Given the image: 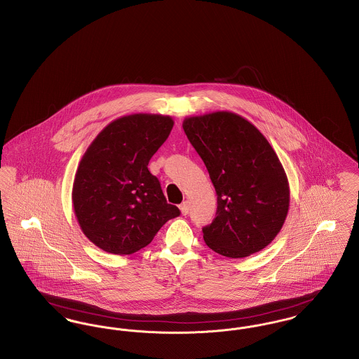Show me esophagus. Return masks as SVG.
<instances>
[{
	"mask_svg": "<svg viewBox=\"0 0 359 359\" xmlns=\"http://www.w3.org/2000/svg\"><path fill=\"white\" fill-rule=\"evenodd\" d=\"M179 209L182 211V214L183 215H187L189 214V211H190V206H189V202L186 201V202H183L180 206H179Z\"/></svg>",
	"mask_w": 359,
	"mask_h": 359,
	"instance_id": "1",
	"label": "esophagus"
}]
</instances>
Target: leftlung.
Returning a JSON list of instances; mask_svg holds the SVG:
<instances>
[{
  "mask_svg": "<svg viewBox=\"0 0 359 359\" xmlns=\"http://www.w3.org/2000/svg\"><path fill=\"white\" fill-rule=\"evenodd\" d=\"M183 128L217 192V215L203 228L214 252L240 259L266 248L290 205L286 172L266 137L231 111L189 116Z\"/></svg>",
  "mask_w": 359,
  "mask_h": 359,
  "instance_id": "8db88e82",
  "label": "left lung"
}]
</instances>
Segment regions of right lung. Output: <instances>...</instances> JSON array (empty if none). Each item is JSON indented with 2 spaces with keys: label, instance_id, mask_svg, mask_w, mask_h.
I'll list each match as a JSON object with an SVG mask.
<instances>
[{
  "label": "right lung",
  "instance_id": "obj_1",
  "mask_svg": "<svg viewBox=\"0 0 359 359\" xmlns=\"http://www.w3.org/2000/svg\"><path fill=\"white\" fill-rule=\"evenodd\" d=\"M173 123L168 115H125L108 123L85 150L72 202L81 231L100 250L137 252L180 214L167 203L158 179L148 169Z\"/></svg>",
  "mask_w": 359,
  "mask_h": 359
}]
</instances>
